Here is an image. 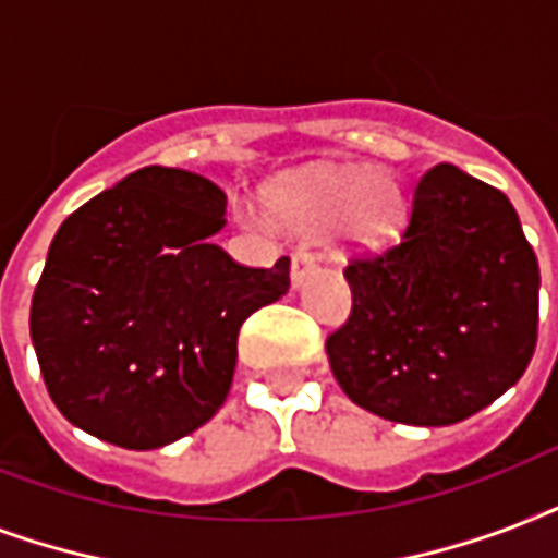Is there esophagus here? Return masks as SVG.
I'll return each mask as SVG.
<instances>
[{"label": "esophagus", "instance_id": "obj_1", "mask_svg": "<svg viewBox=\"0 0 558 558\" xmlns=\"http://www.w3.org/2000/svg\"><path fill=\"white\" fill-rule=\"evenodd\" d=\"M314 270V256L305 247H296L291 253V282L302 284V279Z\"/></svg>", "mask_w": 558, "mask_h": 558}]
</instances>
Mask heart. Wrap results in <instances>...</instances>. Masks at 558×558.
Returning <instances> with one entry per match:
<instances>
[{
	"label": "heart",
	"mask_w": 558,
	"mask_h": 558,
	"mask_svg": "<svg viewBox=\"0 0 558 558\" xmlns=\"http://www.w3.org/2000/svg\"><path fill=\"white\" fill-rule=\"evenodd\" d=\"M270 218L296 232H326L340 227L343 239L378 247L392 239L404 215V194L390 174L361 168H308L267 185Z\"/></svg>",
	"instance_id": "obj_1"
}]
</instances>
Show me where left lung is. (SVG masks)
Wrapping results in <instances>:
<instances>
[{
  "instance_id": "obj_1",
  "label": "left lung",
  "mask_w": 558,
  "mask_h": 558,
  "mask_svg": "<svg viewBox=\"0 0 558 558\" xmlns=\"http://www.w3.org/2000/svg\"><path fill=\"white\" fill-rule=\"evenodd\" d=\"M347 323L326 338L349 399L401 425L474 416L524 375L538 338V262L504 192L439 162L392 247L343 270Z\"/></svg>"
}]
</instances>
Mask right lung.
Masks as SVG:
<instances>
[{"instance_id":"right-lung-1","label":"right lung","mask_w":558,"mask_h":558,"mask_svg":"<svg viewBox=\"0 0 558 558\" xmlns=\"http://www.w3.org/2000/svg\"><path fill=\"white\" fill-rule=\"evenodd\" d=\"M223 211L211 180L148 166L60 223L32 296V343L72 425L150 451L218 413L244 319L291 288L288 256L244 267L211 244Z\"/></svg>"}]
</instances>
